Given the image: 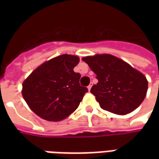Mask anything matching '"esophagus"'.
Returning <instances> with one entry per match:
<instances>
[{
	"label": "esophagus",
	"mask_w": 159,
	"mask_h": 159,
	"mask_svg": "<svg viewBox=\"0 0 159 159\" xmlns=\"http://www.w3.org/2000/svg\"><path fill=\"white\" fill-rule=\"evenodd\" d=\"M92 86H93V83H90L89 85V87H88V89L89 90V91H90V89H91V88H92Z\"/></svg>",
	"instance_id": "esophagus-1"
}]
</instances>
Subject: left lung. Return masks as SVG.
Listing matches in <instances>:
<instances>
[{"mask_svg":"<svg viewBox=\"0 0 159 159\" xmlns=\"http://www.w3.org/2000/svg\"><path fill=\"white\" fill-rule=\"evenodd\" d=\"M96 74L98 83L90 92L104 110L117 115L130 113L147 95L146 76L128 63L111 54H96L82 59Z\"/></svg>","mask_w":159,"mask_h":159,"instance_id":"1","label":"left lung"}]
</instances>
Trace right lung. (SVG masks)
<instances>
[{"label":"right lung","mask_w":159,"mask_h":159,"mask_svg":"<svg viewBox=\"0 0 159 159\" xmlns=\"http://www.w3.org/2000/svg\"><path fill=\"white\" fill-rule=\"evenodd\" d=\"M77 56L62 54L46 61L23 83L22 94L35 113L48 121H60L79 106L88 89L80 86L81 75L73 69Z\"/></svg>","instance_id":"1"}]
</instances>
